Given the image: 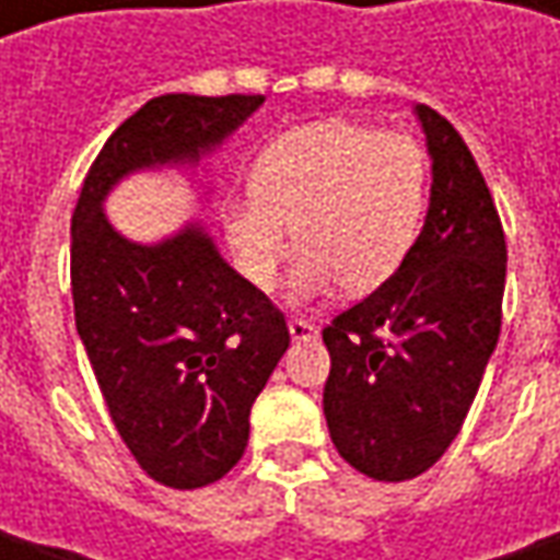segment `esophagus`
<instances>
[{
  "label": "esophagus",
  "instance_id": "34e87169",
  "mask_svg": "<svg viewBox=\"0 0 560 560\" xmlns=\"http://www.w3.org/2000/svg\"><path fill=\"white\" fill-rule=\"evenodd\" d=\"M290 336L292 339H312V336H317V327L305 317H290Z\"/></svg>",
  "mask_w": 560,
  "mask_h": 560
}]
</instances>
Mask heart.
Segmentation results:
<instances>
[{
  "mask_svg": "<svg viewBox=\"0 0 560 560\" xmlns=\"http://www.w3.org/2000/svg\"><path fill=\"white\" fill-rule=\"evenodd\" d=\"M427 186V152L415 137L317 120L270 142L255 186L226 202V240L258 290H273L292 240L305 248L299 292H324L336 280L352 292L376 290L418 240Z\"/></svg>",
  "mask_w": 560,
  "mask_h": 560,
  "instance_id": "heart-1",
  "label": "heart"
}]
</instances>
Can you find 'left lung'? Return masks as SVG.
I'll return each mask as SVG.
<instances>
[{"label": "left lung", "mask_w": 560, "mask_h": 560, "mask_svg": "<svg viewBox=\"0 0 560 560\" xmlns=\"http://www.w3.org/2000/svg\"><path fill=\"white\" fill-rule=\"evenodd\" d=\"M433 159L423 230L401 268L324 327V415L355 470L401 483L445 455L502 334L505 230L458 130L418 105Z\"/></svg>", "instance_id": "8db88e82"}]
</instances>
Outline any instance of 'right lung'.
<instances>
[{"instance_id":"right-lung-1","label":"right lung","mask_w":560,"mask_h":560,"mask_svg":"<svg viewBox=\"0 0 560 560\" xmlns=\"http://www.w3.org/2000/svg\"><path fill=\"white\" fill-rule=\"evenodd\" d=\"M261 102L149 98L105 140L71 218L77 334L124 445L171 489L214 483L243 458L252 401L287 352L290 327L202 226L137 246L108 224L102 199L137 167L199 162Z\"/></svg>"}]
</instances>
